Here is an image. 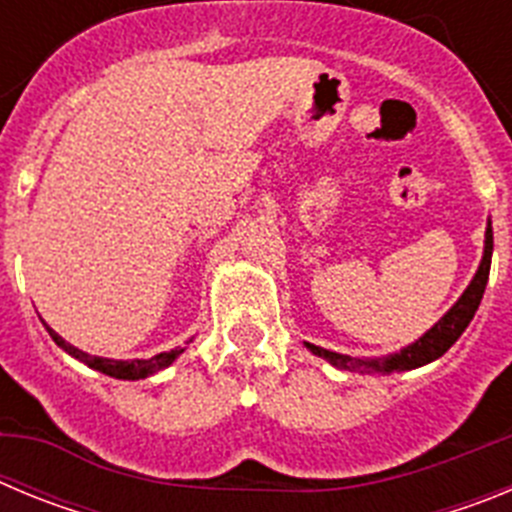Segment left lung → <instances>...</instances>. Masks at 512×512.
I'll list each match as a JSON object with an SVG mask.
<instances>
[{"label":"left lung","instance_id":"1","mask_svg":"<svg viewBox=\"0 0 512 512\" xmlns=\"http://www.w3.org/2000/svg\"><path fill=\"white\" fill-rule=\"evenodd\" d=\"M490 261H492V228L487 225L485 233V256H482V264H479L477 274H474L472 284L464 289V295L456 300V305L451 307L436 325H433L425 336H420L418 341L405 346L402 351L390 356H379V359H354V356L336 354V351H328V348L312 346L305 343L312 354L320 356V359L330 361L338 369H348V372H361V374H392V372H408V369H418L423 364H431L438 356H443L456 343V338L467 330V325L472 323L474 312H477L482 295H485L487 277H490Z\"/></svg>","mask_w":512,"mask_h":512}]
</instances>
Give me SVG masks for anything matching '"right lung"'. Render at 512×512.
<instances>
[{"label": "right lung", "instance_id": "1", "mask_svg": "<svg viewBox=\"0 0 512 512\" xmlns=\"http://www.w3.org/2000/svg\"><path fill=\"white\" fill-rule=\"evenodd\" d=\"M48 328V325H45ZM48 333H51L53 341L58 343V346L66 351V354H71L74 359L84 361L87 366H92V369H97V372L107 374V377H115V379H146L151 377V374L161 372V369H166V366L171 364V361L176 359V356L182 354L184 348H171V351H164V354H156L151 356V359H133V361H115V359H102V356H92V354H84L81 348L71 346V343L63 341L61 336H58L56 330L48 328Z\"/></svg>", "mask_w": 512, "mask_h": 512}]
</instances>
